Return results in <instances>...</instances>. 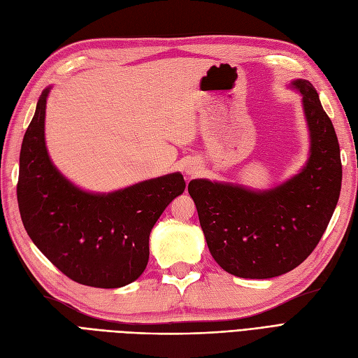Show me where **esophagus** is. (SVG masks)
<instances>
[{
	"label": "esophagus",
	"mask_w": 358,
	"mask_h": 358,
	"mask_svg": "<svg viewBox=\"0 0 358 358\" xmlns=\"http://www.w3.org/2000/svg\"><path fill=\"white\" fill-rule=\"evenodd\" d=\"M200 169H201V166L199 164V162H189V164L185 167V173L188 176H196V175H199V171H200Z\"/></svg>",
	"instance_id": "esophagus-1"
}]
</instances>
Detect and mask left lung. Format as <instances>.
<instances>
[{"label": "left lung", "mask_w": 358, "mask_h": 358, "mask_svg": "<svg viewBox=\"0 0 358 358\" xmlns=\"http://www.w3.org/2000/svg\"><path fill=\"white\" fill-rule=\"evenodd\" d=\"M301 94L310 150L306 166L280 185L254 191L208 179L189 182L208 248L225 272L268 279L296 268L326 231L342 185L341 149L318 92L305 79Z\"/></svg>", "instance_id": "8db88e82"}]
</instances>
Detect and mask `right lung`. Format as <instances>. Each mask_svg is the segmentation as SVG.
Returning <instances> with one entry per match:
<instances>
[{"label": "right lung", "mask_w": 358, "mask_h": 358, "mask_svg": "<svg viewBox=\"0 0 358 358\" xmlns=\"http://www.w3.org/2000/svg\"><path fill=\"white\" fill-rule=\"evenodd\" d=\"M41 92L19 158L17 203L31 241L74 282L119 288L145 272L149 234L173 199L185 191L180 173L92 194L64 178L49 158Z\"/></svg>", "instance_id": "1"}]
</instances>
